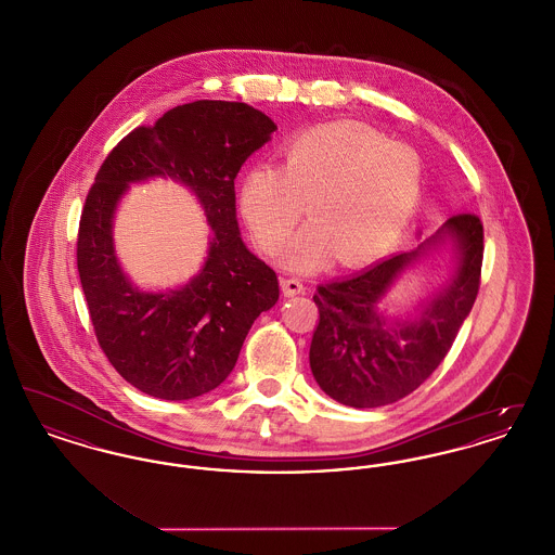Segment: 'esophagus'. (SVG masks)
<instances>
[{
    "label": "esophagus",
    "mask_w": 555,
    "mask_h": 555,
    "mask_svg": "<svg viewBox=\"0 0 555 555\" xmlns=\"http://www.w3.org/2000/svg\"><path fill=\"white\" fill-rule=\"evenodd\" d=\"M281 287H283V293L285 295H289V297H293V295H299V293H304L306 291V285L299 281V279H285L283 283H281Z\"/></svg>",
    "instance_id": "34e87169"
}]
</instances>
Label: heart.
Wrapping results in <instances>:
<instances>
[{
	"label": "heart",
	"mask_w": 555,
	"mask_h": 555,
	"mask_svg": "<svg viewBox=\"0 0 555 555\" xmlns=\"http://www.w3.org/2000/svg\"><path fill=\"white\" fill-rule=\"evenodd\" d=\"M283 166H251L238 189L241 211L266 254H279L308 206L312 222L293 241L285 264L317 270L333 258L360 266L385 254L418 210L424 168L405 143L356 122L297 132Z\"/></svg>",
	"instance_id": "1"
}]
</instances>
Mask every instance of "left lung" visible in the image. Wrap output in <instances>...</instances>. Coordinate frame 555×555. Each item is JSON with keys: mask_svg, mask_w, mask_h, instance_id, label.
Returning a JSON list of instances; mask_svg holds the SVG:
<instances>
[{"mask_svg": "<svg viewBox=\"0 0 555 555\" xmlns=\"http://www.w3.org/2000/svg\"><path fill=\"white\" fill-rule=\"evenodd\" d=\"M451 237L459 266L449 285L418 318L387 323L377 306L400 272ZM482 266V222L457 214L412 251L369 266L341 281L320 285L310 369L320 389L349 408H380L418 389L448 356L475 306Z\"/></svg>", "mask_w": 555, "mask_h": 555, "instance_id": "8db88e82", "label": "left lung"}]
</instances>
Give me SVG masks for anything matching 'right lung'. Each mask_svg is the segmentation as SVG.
<instances>
[{"label": "right lung", "mask_w": 555, "mask_h": 555, "mask_svg": "<svg viewBox=\"0 0 555 555\" xmlns=\"http://www.w3.org/2000/svg\"><path fill=\"white\" fill-rule=\"evenodd\" d=\"M276 125L241 102L199 100L137 127L104 159L80 214L77 266L98 344L147 396L183 401L216 389L237 364L254 320L279 299L276 272L238 233L235 179ZM189 185L212 229L205 268L185 288L141 292L121 272L111 222L131 182Z\"/></svg>", "instance_id": "right-lung-1"}]
</instances>
